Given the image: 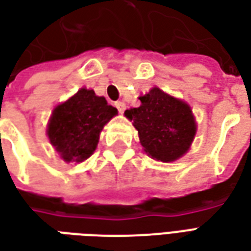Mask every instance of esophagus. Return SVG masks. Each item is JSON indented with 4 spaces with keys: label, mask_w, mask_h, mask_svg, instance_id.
<instances>
[{
    "label": "esophagus",
    "mask_w": 251,
    "mask_h": 251,
    "mask_svg": "<svg viewBox=\"0 0 251 251\" xmlns=\"http://www.w3.org/2000/svg\"><path fill=\"white\" fill-rule=\"evenodd\" d=\"M115 107H117V109H118V111H120V113H124V111H125L126 110V104H125V102H115Z\"/></svg>",
    "instance_id": "34e87169"
}]
</instances>
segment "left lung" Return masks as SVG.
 <instances>
[{
	"instance_id": "left-lung-1",
	"label": "left lung",
	"mask_w": 251,
	"mask_h": 251,
	"mask_svg": "<svg viewBox=\"0 0 251 251\" xmlns=\"http://www.w3.org/2000/svg\"><path fill=\"white\" fill-rule=\"evenodd\" d=\"M140 100L141 106L126 110L125 117L133 121L148 156L163 163L184 156L196 134L191 107L158 87L140 97Z\"/></svg>"
}]
</instances>
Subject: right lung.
Returning a JSON list of instances; mask_svg holds the SVG:
<instances>
[{
    "mask_svg": "<svg viewBox=\"0 0 251 251\" xmlns=\"http://www.w3.org/2000/svg\"><path fill=\"white\" fill-rule=\"evenodd\" d=\"M117 114L103 97L80 88L53 109L47 134L66 163H82L93 154L103 126Z\"/></svg>",
    "mask_w": 251,
    "mask_h": 251,
    "instance_id": "right-lung-1",
    "label": "right lung"
}]
</instances>
